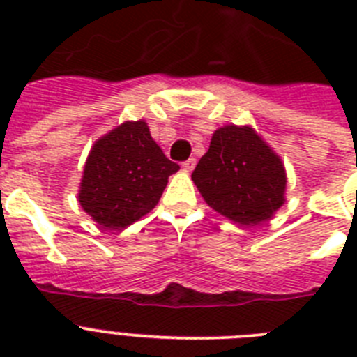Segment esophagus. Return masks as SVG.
Wrapping results in <instances>:
<instances>
[{
	"instance_id": "esophagus-1",
	"label": "esophagus",
	"mask_w": 357,
	"mask_h": 357,
	"mask_svg": "<svg viewBox=\"0 0 357 357\" xmlns=\"http://www.w3.org/2000/svg\"><path fill=\"white\" fill-rule=\"evenodd\" d=\"M195 166H197V159H188L182 162V168H184V172H193Z\"/></svg>"
}]
</instances>
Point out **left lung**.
Segmentation results:
<instances>
[{"instance_id":"left-lung-1","label":"left lung","mask_w":357,"mask_h":357,"mask_svg":"<svg viewBox=\"0 0 357 357\" xmlns=\"http://www.w3.org/2000/svg\"><path fill=\"white\" fill-rule=\"evenodd\" d=\"M191 178L207 206L241 225L266 222L286 200L284 164L250 127L218 128Z\"/></svg>"}]
</instances>
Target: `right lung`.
<instances>
[{"instance_id":"add662e5","label":"right lung","mask_w":357,"mask_h":357,"mask_svg":"<svg viewBox=\"0 0 357 357\" xmlns=\"http://www.w3.org/2000/svg\"><path fill=\"white\" fill-rule=\"evenodd\" d=\"M175 172L146 123L125 121L91 148L78 202L103 229H125L159 204Z\"/></svg>"}]
</instances>
